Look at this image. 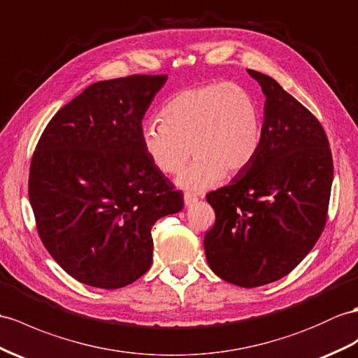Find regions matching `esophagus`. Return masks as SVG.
Masks as SVG:
<instances>
[{"mask_svg":"<svg viewBox=\"0 0 358 358\" xmlns=\"http://www.w3.org/2000/svg\"><path fill=\"white\" fill-rule=\"evenodd\" d=\"M184 202H185V206H191V205L197 202V196L193 194V193H185Z\"/></svg>","mask_w":358,"mask_h":358,"instance_id":"obj_1","label":"esophagus"}]
</instances>
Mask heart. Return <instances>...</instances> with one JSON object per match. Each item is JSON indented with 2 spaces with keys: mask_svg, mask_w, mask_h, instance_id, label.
<instances>
[{
  "mask_svg": "<svg viewBox=\"0 0 358 358\" xmlns=\"http://www.w3.org/2000/svg\"><path fill=\"white\" fill-rule=\"evenodd\" d=\"M159 121H149L141 129L147 158L161 173L178 174L193 152L197 158L178 184L194 191L217 184L224 173L246 170L263 136V117L254 94L231 82L180 90L162 104Z\"/></svg>",
  "mask_w": 358,
  "mask_h": 358,
  "instance_id": "b5f03b06",
  "label": "heart"
}]
</instances>
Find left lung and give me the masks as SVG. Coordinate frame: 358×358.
<instances>
[{
    "label": "left lung",
    "instance_id": "1",
    "mask_svg": "<svg viewBox=\"0 0 358 358\" xmlns=\"http://www.w3.org/2000/svg\"><path fill=\"white\" fill-rule=\"evenodd\" d=\"M266 95L258 153L229 185L206 194L215 223L206 261L231 284L259 287L289 275L327 223L333 156L317 118L275 78L248 69Z\"/></svg>",
    "mask_w": 358,
    "mask_h": 358
}]
</instances>
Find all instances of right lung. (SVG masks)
<instances>
[{
    "mask_svg": "<svg viewBox=\"0 0 358 358\" xmlns=\"http://www.w3.org/2000/svg\"><path fill=\"white\" fill-rule=\"evenodd\" d=\"M167 76L92 83L50 120L29 197L50 255L78 282L120 289L152 266V226L184 194L147 158L143 118Z\"/></svg>",
    "mask_w": 358,
    "mask_h": 358,
    "instance_id": "1",
    "label": "right lung"
}]
</instances>
